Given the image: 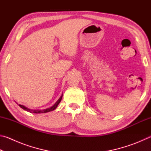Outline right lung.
<instances>
[{
	"instance_id": "add662e5",
	"label": "right lung",
	"mask_w": 151,
	"mask_h": 151,
	"mask_svg": "<svg viewBox=\"0 0 151 151\" xmlns=\"http://www.w3.org/2000/svg\"><path fill=\"white\" fill-rule=\"evenodd\" d=\"M62 97H63V95L60 97L59 99H58V100L56 102V103L52 106L50 107V108L46 109H43V110H30L29 109H27V107H25L23 105H21V104H19V105L20 107H21L22 109H24V110H25V111H27L28 112H33V113H45V112H48L54 111V110L57 108V106L58 105V104L60 103V102L61 101V99H62Z\"/></svg>"
}]
</instances>
